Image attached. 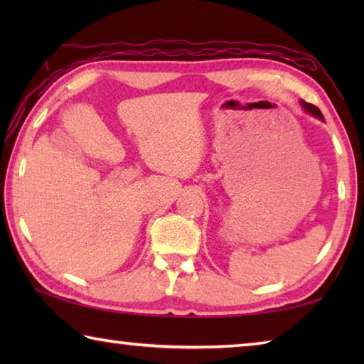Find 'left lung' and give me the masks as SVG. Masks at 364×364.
I'll return each instance as SVG.
<instances>
[{"instance_id":"left-lung-1","label":"left lung","mask_w":364,"mask_h":364,"mask_svg":"<svg viewBox=\"0 0 364 364\" xmlns=\"http://www.w3.org/2000/svg\"><path fill=\"white\" fill-rule=\"evenodd\" d=\"M300 106L304 107V110H305L306 114H310L313 117H316V119H319L321 122H324V117L321 114V110H319L316 106H313V104H308L305 101H300Z\"/></svg>"}]
</instances>
